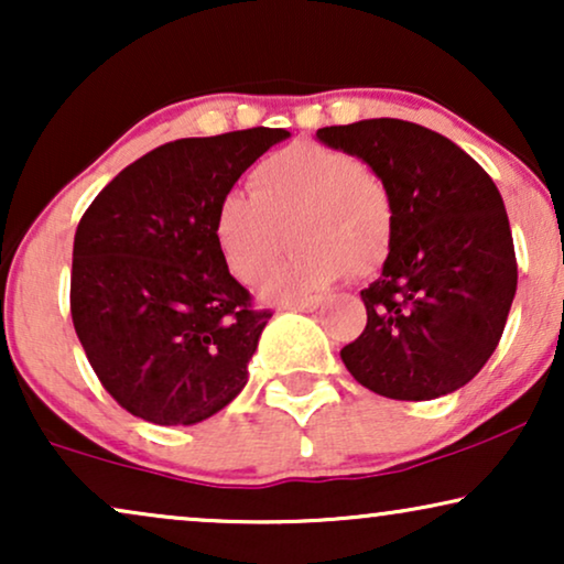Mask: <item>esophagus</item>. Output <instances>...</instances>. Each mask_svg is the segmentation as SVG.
<instances>
[{
    "label": "esophagus",
    "instance_id": "esophagus-1",
    "mask_svg": "<svg viewBox=\"0 0 564 564\" xmlns=\"http://www.w3.org/2000/svg\"><path fill=\"white\" fill-rule=\"evenodd\" d=\"M321 305L318 297H311V300H292V303H282L280 307L282 311H300V313H313L315 307Z\"/></svg>",
    "mask_w": 564,
    "mask_h": 564
}]
</instances>
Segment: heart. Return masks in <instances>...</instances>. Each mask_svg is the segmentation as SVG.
Masks as SVG:
<instances>
[{"label":"heart","instance_id":"obj_1","mask_svg":"<svg viewBox=\"0 0 564 564\" xmlns=\"http://www.w3.org/2000/svg\"><path fill=\"white\" fill-rule=\"evenodd\" d=\"M249 195L230 192L215 210V241L230 272L259 282L288 246L274 297H300L346 274L367 276L390 257L395 213L380 176L351 153L292 143L249 172Z\"/></svg>","mask_w":564,"mask_h":564}]
</instances>
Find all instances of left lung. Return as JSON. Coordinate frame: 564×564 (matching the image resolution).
Returning <instances> with one entry per match:
<instances>
[{
    "instance_id": "left-lung-1",
    "label": "left lung",
    "mask_w": 564,
    "mask_h": 564,
    "mask_svg": "<svg viewBox=\"0 0 564 564\" xmlns=\"http://www.w3.org/2000/svg\"><path fill=\"white\" fill-rule=\"evenodd\" d=\"M315 138L365 161L395 213L382 274L361 290L367 326L341 349L346 369L392 400L465 388L496 351L519 280L496 182L449 138L408 120H359Z\"/></svg>"
}]
</instances>
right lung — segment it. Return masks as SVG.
Listing matches in <instances>:
<instances>
[{"label":"right lung","mask_w":564,"mask_h":564,"mask_svg":"<svg viewBox=\"0 0 564 564\" xmlns=\"http://www.w3.org/2000/svg\"><path fill=\"white\" fill-rule=\"evenodd\" d=\"M282 128L159 145L95 197L74 236L72 318L105 390L156 426H195L249 380L269 311L228 272L215 210Z\"/></svg>","instance_id":"obj_1"}]
</instances>
